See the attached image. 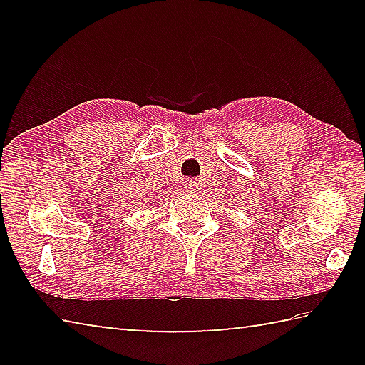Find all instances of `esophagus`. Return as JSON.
<instances>
[{
	"mask_svg": "<svg viewBox=\"0 0 365 365\" xmlns=\"http://www.w3.org/2000/svg\"><path fill=\"white\" fill-rule=\"evenodd\" d=\"M196 187H197V182L195 180V178H188V180L185 182V185H183V188L190 191V193H191V191H195Z\"/></svg>",
	"mask_w": 365,
	"mask_h": 365,
	"instance_id": "34e87169",
	"label": "esophagus"
}]
</instances>
